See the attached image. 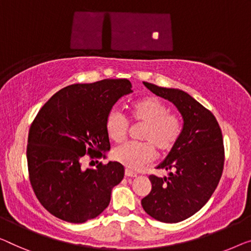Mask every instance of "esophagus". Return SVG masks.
<instances>
[{"label":"esophagus","instance_id":"34e87169","mask_svg":"<svg viewBox=\"0 0 251 251\" xmlns=\"http://www.w3.org/2000/svg\"><path fill=\"white\" fill-rule=\"evenodd\" d=\"M125 176L126 177H136L137 176V174L136 173H134V171H132V170H128V169H126L125 170Z\"/></svg>","mask_w":251,"mask_h":251}]
</instances>
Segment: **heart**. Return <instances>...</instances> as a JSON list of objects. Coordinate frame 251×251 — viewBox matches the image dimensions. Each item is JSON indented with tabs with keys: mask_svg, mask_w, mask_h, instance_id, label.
<instances>
[{
	"mask_svg": "<svg viewBox=\"0 0 251 251\" xmlns=\"http://www.w3.org/2000/svg\"><path fill=\"white\" fill-rule=\"evenodd\" d=\"M132 121L143 124L142 143H125L113 152L116 161L129 169L136 170L150 163L155 156V149L160 154H167L178 143L182 132V123L177 114L170 113L162 100L155 97H145L130 104ZM108 137L114 142L124 141L128 129V122L117 110H110L104 121Z\"/></svg>",
	"mask_w": 251,
	"mask_h": 251,
	"instance_id": "obj_1",
	"label": "heart"
}]
</instances>
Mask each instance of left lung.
<instances>
[{"label": "left lung", "mask_w": 251, "mask_h": 251, "mask_svg": "<svg viewBox=\"0 0 251 251\" xmlns=\"http://www.w3.org/2000/svg\"><path fill=\"white\" fill-rule=\"evenodd\" d=\"M154 95L173 102L184 125L176 147L156 169L168 177H149L152 189L141 201L150 216L164 223L190 218L207 203L221 179L224 164L222 132L214 115L179 89L144 82Z\"/></svg>", "instance_id": "1"}]
</instances>
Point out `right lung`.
<instances>
[{
  "label": "right lung",
  "instance_id": "1",
  "mask_svg": "<svg viewBox=\"0 0 251 251\" xmlns=\"http://www.w3.org/2000/svg\"><path fill=\"white\" fill-rule=\"evenodd\" d=\"M132 92L126 78L72 84L56 92L37 114L28 136L30 182L40 204L56 218L84 223L109 205L124 167L109 161L84 169L82 158L87 153L100 158L109 151L107 114Z\"/></svg>",
  "mask_w": 251,
  "mask_h": 251
}]
</instances>
